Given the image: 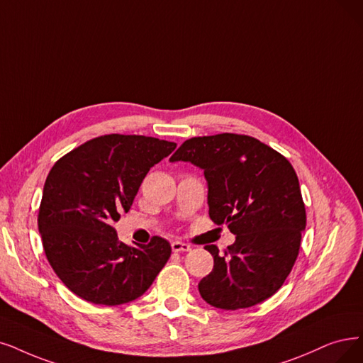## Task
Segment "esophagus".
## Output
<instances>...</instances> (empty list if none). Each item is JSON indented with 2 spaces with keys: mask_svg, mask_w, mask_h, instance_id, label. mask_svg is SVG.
Listing matches in <instances>:
<instances>
[{
  "mask_svg": "<svg viewBox=\"0 0 363 363\" xmlns=\"http://www.w3.org/2000/svg\"><path fill=\"white\" fill-rule=\"evenodd\" d=\"M171 249H172V252H191L192 250L191 245L183 242V241H172Z\"/></svg>",
  "mask_w": 363,
  "mask_h": 363,
  "instance_id": "obj_1",
  "label": "esophagus"
}]
</instances>
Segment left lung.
<instances>
[{"label": "left lung", "instance_id": "left-lung-1", "mask_svg": "<svg viewBox=\"0 0 363 363\" xmlns=\"http://www.w3.org/2000/svg\"><path fill=\"white\" fill-rule=\"evenodd\" d=\"M169 161L204 171L210 219L235 235L225 255L206 245L214 267L198 284L202 299L238 310L272 296L295 265L307 222L291 162L253 137L228 133L187 140Z\"/></svg>", "mask_w": 363, "mask_h": 363}]
</instances>
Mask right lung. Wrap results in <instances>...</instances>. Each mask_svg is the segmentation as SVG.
<instances>
[{"instance_id":"right-lung-1","label":"right lung","mask_w":363,"mask_h":363,"mask_svg":"<svg viewBox=\"0 0 363 363\" xmlns=\"http://www.w3.org/2000/svg\"><path fill=\"white\" fill-rule=\"evenodd\" d=\"M177 144L110 134L67 153L43 187L38 230L57 277L82 299L121 306L140 298L171 256L161 237L131 247L113 223L129 211L149 169Z\"/></svg>"}]
</instances>
